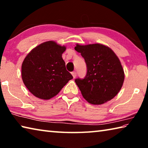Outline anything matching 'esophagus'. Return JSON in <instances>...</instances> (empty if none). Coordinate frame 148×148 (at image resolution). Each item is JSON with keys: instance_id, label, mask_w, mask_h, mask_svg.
<instances>
[{"instance_id": "1", "label": "esophagus", "mask_w": 148, "mask_h": 148, "mask_svg": "<svg viewBox=\"0 0 148 148\" xmlns=\"http://www.w3.org/2000/svg\"><path fill=\"white\" fill-rule=\"evenodd\" d=\"M72 76H73L74 78H75V77H76V75H77L76 72V71H74V72H72Z\"/></svg>"}]
</instances>
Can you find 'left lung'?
Here are the masks:
<instances>
[{
	"label": "left lung",
	"instance_id": "left-lung-1",
	"mask_svg": "<svg viewBox=\"0 0 148 148\" xmlns=\"http://www.w3.org/2000/svg\"><path fill=\"white\" fill-rule=\"evenodd\" d=\"M74 49L81 53L87 64L86 77L75 79L84 98L90 104L100 105L116 97L125 78L124 71L116 53L101 44H76Z\"/></svg>",
	"mask_w": 148,
	"mask_h": 148
}]
</instances>
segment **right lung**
<instances>
[{"label": "right lung", "mask_w": 148, "mask_h": 148, "mask_svg": "<svg viewBox=\"0 0 148 148\" xmlns=\"http://www.w3.org/2000/svg\"><path fill=\"white\" fill-rule=\"evenodd\" d=\"M65 50V46L47 41L32 49L25 58L21 66L22 79L37 98L50 99L73 78L62 58Z\"/></svg>", "instance_id": "add662e5"}]
</instances>
